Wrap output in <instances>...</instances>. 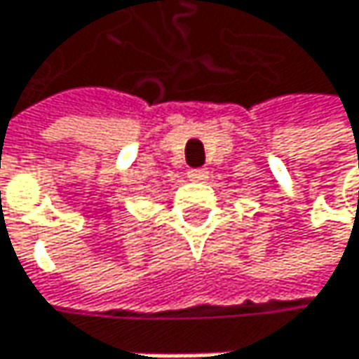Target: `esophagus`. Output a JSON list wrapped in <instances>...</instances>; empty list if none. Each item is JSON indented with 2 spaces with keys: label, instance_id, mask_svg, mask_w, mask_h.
<instances>
[{
  "label": "esophagus",
  "instance_id": "34e87169",
  "mask_svg": "<svg viewBox=\"0 0 359 359\" xmlns=\"http://www.w3.org/2000/svg\"><path fill=\"white\" fill-rule=\"evenodd\" d=\"M208 175H210V172H208V168H193V170H189V180H195V182H205V180L210 179Z\"/></svg>",
  "mask_w": 359,
  "mask_h": 359
}]
</instances>
